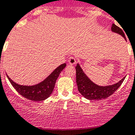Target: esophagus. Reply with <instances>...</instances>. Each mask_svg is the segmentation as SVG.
<instances>
[{"label": "esophagus", "mask_w": 135, "mask_h": 135, "mask_svg": "<svg viewBox=\"0 0 135 135\" xmlns=\"http://www.w3.org/2000/svg\"><path fill=\"white\" fill-rule=\"evenodd\" d=\"M68 62L70 65H74V64L76 63V59L75 57L72 56V57H70L68 60Z\"/></svg>", "instance_id": "esophagus-1"}]
</instances>
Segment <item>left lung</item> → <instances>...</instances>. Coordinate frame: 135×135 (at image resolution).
<instances>
[{
	"label": "left lung",
	"mask_w": 135,
	"mask_h": 135,
	"mask_svg": "<svg viewBox=\"0 0 135 135\" xmlns=\"http://www.w3.org/2000/svg\"><path fill=\"white\" fill-rule=\"evenodd\" d=\"M111 30L113 32L120 34L126 40L124 32L122 30L121 28L118 27L115 24H112ZM75 70H76V83L78 85V91L85 98L89 100L97 101V100L107 98L111 96L113 93H115V91L117 90L125 78L124 77L118 83L111 85L99 86L89 79V78L83 72L82 69L81 68L80 65L78 64L75 67Z\"/></svg>",
	"instance_id": "left-lung-1"
}]
</instances>
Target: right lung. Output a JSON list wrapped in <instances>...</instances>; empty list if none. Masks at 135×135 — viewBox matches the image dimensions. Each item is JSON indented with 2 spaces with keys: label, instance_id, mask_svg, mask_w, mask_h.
<instances>
[{
  "label": "right lung",
  "instance_id": "obj_1",
  "mask_svg": "<svg viewBox=\"0 0 135 135\" xmlns=\"http://www.w3.org/2000/svg\"><path fill=\"white\" fill-rule=\"evenodd\" d=\"M66 64H63L58 66L54 71L46 78L43 81L34 85H21L14 82L7 75L8 79L10 81L15 89L25 98L34 101H40L46 99L52 94L56 84V79L60 75L61 71L65 68Z\"/></svg>",
  "mask_w": 135,
  "mask_h": 135
}]
</instances>
